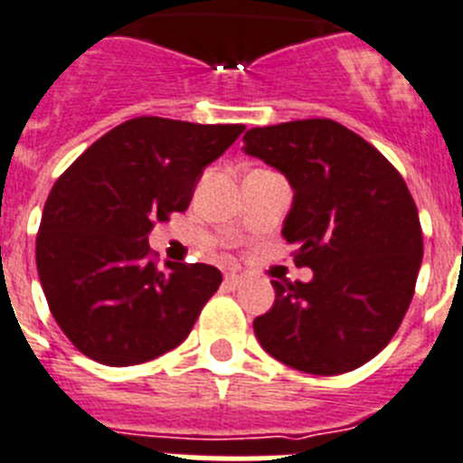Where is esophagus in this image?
Masks as SVG:
<instances>
[{
	"label": "esophagus",
	"mask_w": 463,
	"mask_h": 463,
	"mask_svg": "<svg viewBox=\"0 0 463 463\" xmlns=\"http://www.w3.org/2000/svg\"><path fill=\"white\" fill-rule=\"evenodd\" d=\"M223 284H226V287H231V288L242 287V284H244V277L240 275V272H228L226 279H223Z\"/></svg>",
	"instance_id": "34e87169"
}]
</instances>
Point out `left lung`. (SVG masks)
<instances>
[{"label": "left lung", "mask_w": 463, "mask_h": 463, "mask_svg": "<svg viewBox=\"0 0 463 463\" xmlns=\"http://www.w3.org/2000/svg\"><path fill=\"white\" fill-rule=\"evenodd\" d=\"M242 148L291 184L281 235L315 272L307 284L272 281L275 305L254 319L260 347L312 375L359 368L399 331L424 254L403 176L328 118L251 128Z\"/></svg>", "instance_id": "left-lung-1"}]
</instances>
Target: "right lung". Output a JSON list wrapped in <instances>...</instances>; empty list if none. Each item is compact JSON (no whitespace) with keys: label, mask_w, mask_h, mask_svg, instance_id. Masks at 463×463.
<instances>
[{"label":"right lung","mask_w":463,"mask_h":463,"mask_svg":"<svg viewBox=\"0 0 463 463\" xmlns=\"http://www.w3.org/2000/svg\"><path fill=\"white\" fill-rule=\"evenodd\" d=\"M244 126L139 116L64 170L43 204L37 270L62 333L88 359L135 365L179 347L221 272L151 260L148 232L188 209L203 170Z\"/></svg>","instance_id":"right-lung-1"}]
</instances>
